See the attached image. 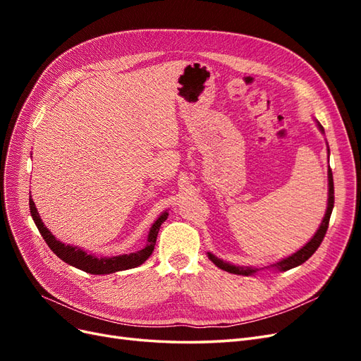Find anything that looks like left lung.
Instances as JSON below:
<instances>
[{"instance_id":"left-lung-1","label":"left lung","mask_w":361,"mask_h":361,"mask_svg":"<svg viewBox=\"0 0 361 361\" xmlns=\"http://www.w3.org/2000/svg\"><path fill=\"white\" fill-rule=\"evenodd\" d=\"M316 125H318L319 130L324 134V128L318 122V120H316ZM329 154H330V149H329ZM333 207H334V185H333L331 169H329V200H326V211H325V215L322 218V223H321L319 228L312 236L310 241L305 244L304 247H301L297 251V253H293V255H290V256H288L285 259L276 262V264L267 267V269L269 268V269H276V271H288V269H292L295 267L304 264V262L307 260L314 253V251L318 250V247L321 245L322 239H324V236L326 233V228H329V221H330V216H331V212H333ZM207 257H209L218 268L223 269V271L231 272V274L253 276V274H256V272L259 271L257 268H253V267H238V265H233V264H228V262H224L223 259L216 257L212 253H207ZM262 269H265V268H262Z\"/></svg>"}]
</instances>
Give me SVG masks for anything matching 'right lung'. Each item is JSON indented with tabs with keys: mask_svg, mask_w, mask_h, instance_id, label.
I'll list each match as a JSON object with an SVG mask.
<instances>
[{
	"mask_svg": "<svg viewBox=\"0 0 361 361\" xmlns=\"http://www.w3.org/2000/svg\"><path fill=\"white\" fill-rule=\"evenodd\" d=\"M30 212H31L32 220H35V223L39 228L40 235L43 236V239H45L48 247L54 251V253H56L63 262H66V264L78 268L81 271L89 272V274H113V272L130 269V268H135L141 264H145L147 257L152 255V251H154V248H155L157 236H158L161 224L166 221L169 216V212L164 211L157 218V221L152 224L149 235H147L146 247L143 250H138V251H135V253H129V255L99 257L93 253H87V251L82 250L81 247L63 244L61 241H59V239L49 232V228L43 224L42 218L37 212V207L31 199V195H30Z\"/></svg>",
	"mask_w": 361,
	"mask_h": 361,
	"instance_id": "obj_1",
	"label": "right lung"
}]
</instances>
